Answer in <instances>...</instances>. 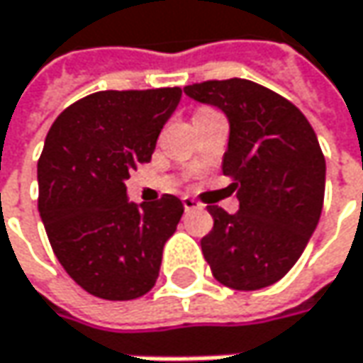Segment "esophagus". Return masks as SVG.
<instances>
[{
  "instance_id": "obj_1",
  "label": "esophagus",
  "mask_w": 363,
  "mask_h": 363,
  "mask_svg": "<svg viewBox=\"0 0 363 363\" xmlns=\"http://www.w3.org/2000/svg\"><path fill=\"white\" fill-rule=\"evenodd\" d=\"M182 205H184V209H186V211H195V209H199V207H201V203L195 201L193 197H182Z\"/></svg>"
}]
</instances>
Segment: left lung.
<instances>
[{"instance_id":"8db88e82","label":"left lung","mask_w":363,"mask_h":363,"mask_svg":"<svg viewBox=\"0 0 363 363\" xmlns=\"http://www.w3.org/2000/svg\"><path fill=\"white\" fill-rule=\"evenodd\" d=\"M184 94L220 108L230 123L224 174L238 211L207 205L213 228L201 250L213 277L232 289L279 281L308 245L320 220L327 164L314 129L284 96L232 77L193 84Z\"/></svg>"}]
</instances>
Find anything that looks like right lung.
I'll use <instances>...</instances> for the list:
<instances>
[{"label": "right lung", "mask_w": 363, "mask_h": 363, "mask_svg": "<svg viewBox=\"0 0 363 363\" xmlns=\"http://www.w3.org/2000/svg\"><path fill=\"white\" fill-rule=\"evenodd\" d=\"M181 88L106 90L55 118L38 160V211L59 263L102 300H133L154 288L162 250L182 203L164 195L133 203L125 181L152 160Z\"/></svg>", "instance_id": "1"}]
</instances>
